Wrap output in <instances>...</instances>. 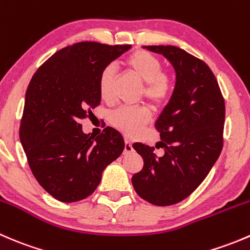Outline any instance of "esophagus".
<instances>
[{
  "label": "esophagus",
  "instance_id": "obj_1",
  "mask_svg": "<svg viewBox=\"0 0 250 250\" xmlns=\"http://www.w3.org/2000/svg\"><path fill=\"white\" fill-rule=\"evenodd\" d=\"M133 151V143L130 140H128V139H125V151H123V153H129V152H132Z\"/></svg>",
  "mask_w": 250,
  "mask_h": 250
}]
</instances>
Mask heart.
<instances>
[{"instance_id": "1", "label": "heart", "mask_w": 250, "mask_h": 250, "mask_svg": "<svg viewBox=\"0 0 250 250\" xmlns=\"http://www.w3.org/2000/svg\"><path fill=\"white\" fill-rule=\"evenodd\" d=\"M125 65L140 78L144 83V95L155 104H162L170 97L173 90L172 77L162 71V62L156 55L137 50L125 59ZM115 70L112 66H106L102 70L98 81L99 94L103 99L111 98ZM151 118V112L147 107H127L123 106L115 110L110 115L111 125L127 135H134L143 129Z\"/></svg>"}]
</instances>
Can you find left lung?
I'll list each match as a JSON object with an SVG mask.
<instances>
[{"mask_svg": "<svg viewBox=\"0 0 250 250\" xmlns=\"http://www.w3.org/2000/svg\"><path fill=\"white\" fill-rule=\"evenodd\" d=\"M169 60L175 70V87L155 123L161 141L156 147L141 143L133 147L144 167L132 184L143 200L155 206H172L191 195L206 179L223 148L225 102L208 65L174 46H144Z\"/></svg>", "mask_w": 250, "mask_h": 250, "instance_id": "1", "label": "left lung"}]
</instances>
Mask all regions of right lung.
Instances as JSON below:
<instances>
[{
	"mask_svg": "<svg viewBox=\"0 0 250 250\" xmlns=\"http://www.w3.org/2000/svg\"><path fill=\"white\" fill-rule=\"evenodd\" d=\"M130 47L75 43L54 53L30 81L20 141L36 180L60 202L92 195L105 168L125 148L118 130L106 127L93 138L83 133L81 121L100 104L102 70Z\"/></svg>",
	"mask_w": 250,
	"mask_h": 250,
	"instance_id": "obj_1",
	"label": "right lung"
}]
</instances>
